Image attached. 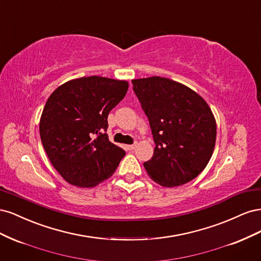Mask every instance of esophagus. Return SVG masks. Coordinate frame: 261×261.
Here are the masks:
<instances>
[{
	"mask_svg": "<svg viewBox=\"0 0 261 261\" xmlns=\"http://www.w3.org/2000/svg\"><path fill=\"white\" fill-rule=\"evenodd\" d=\"M135 147H136V145H128V146H126V149L129 150V151H132V150L135 149Z\"/></svg>",
	"mask_w": 261,
	"mask_h": 261,
	"instance_id": "1",
	"label": "esophagus"
}]
</instances>
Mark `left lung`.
<instances>
[{"mask_svg":"<svg viewBox=\"0 0 261 261\" xmlns=\"http://www.w3.org/2000/svg\"><path fill=\"white\" fill-rule=\"evenodd\" d=\"M148 117L154 152L144 167L158 184L174 187L199 175L216 145L217 125L209 106L188 87L163 77L132 81Z\"/></svg>","mask_w":261,"mask_h":261,"instance_id":"1","label":"left lung"}]
</instances>
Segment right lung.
<instances>
[{"instance_id":"obj_1","label":"right lung","mask_w":261,"mask_h":261,"mask_svg":"<svg viewBox=\"0 0 261 261\" xmlns=\"http://www.w3.org/2000/svg\"><path fill=\"white\" fill-rule=\"evenodd\" d=\"M127 82L90 76L60 86L46 101L40 137L62 177L78 187H93L111 176L125 151L106 134L108 115L125 97Z\"/></svg>"}]
</instances>
